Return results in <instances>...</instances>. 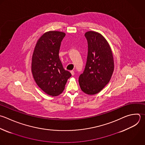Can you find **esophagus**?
<instances>
[{
	"label": "esophagus",
	"mask_w": 145,
	"mask_h": 145,
	"mask_svg": "<svg viewBox=\"0 0 145 145\" xmlns=\"http://www.w3.org/2000/svg\"><path fill=\"white\" fill-rule=\"evenodd\" d=\"M70 72H71V75H72V76H74V75H75V72H74V71H71Z\"/></svg>",
	"instance_id": "1"
}]
</instances>
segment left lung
Wrapping results in <instances>:
<instances>
[{"label": "left lung", "mask_w": 145, "mask_h": 145, "mask_svg": "<svg viewBox=\"0 0 145 145\" xmlns=\"http://www.w3.org/2000/svg\"><path fill=\"white\" fill-rule=\"evenodd\" d=\"M84 36L88 42V56L79 83L85 93L95 95L110 81L114 71L113 56L109 44L102 35L88 31Z\"/></svg>", "instance_id": "left-lung-1"}]
</instances>
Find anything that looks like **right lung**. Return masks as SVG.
<instances>
[{
  "instance_id": "right-lung-1",
  "label": "right lung",
  "mask_w": 145,
  "mask_h": 145,
  "mask_svg": "<svg viewBox=\"0 0 145 145\" xmlns=\"http://www.w3.org/2000/svg\"><path fill=\"white\" fill-rule=\"evenodd\" d=\"M66 34L50 31L38 40L32 58L31 69L38 86L52 96L60 95L71 73L65 70L59 57L61 41Z\"/></svg>"
}]
</instances>
